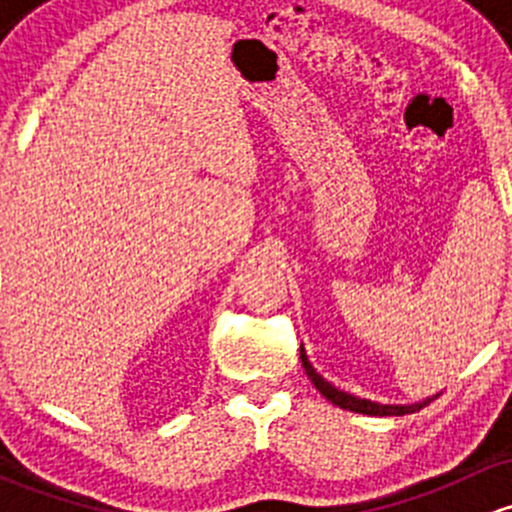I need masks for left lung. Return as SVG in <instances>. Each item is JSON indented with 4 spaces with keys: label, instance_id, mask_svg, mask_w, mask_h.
<instances>
[{
    "label": "left lung",
    "instance_id": "left-lung-1",
    "mask_svg": "<svg viewBox=\"0 0 512 512\" xmlns=\"http://www.w3.org/2000/svg\"><path fill=\"white\" fill-rule=\"evenodd\" d=\"M299 359H302L304 374H307L309 381H312V384L317 386L319 394H322L327 401H332L334 406H339V409L354 411V414H364V416H404V414H414V411L423 409V406H428L438 396V394L436 396H428V399L414 401V404H379V401L361 399V396H354V394H349V391H342V389H337V386H334V384H329V381L324 379V376L319 374L317 369H314L312 361L307 359V352H304V347H299Z\"/></svg>",
    "mask_w": 512,
    "mask_h": 512
}]
</instances>
